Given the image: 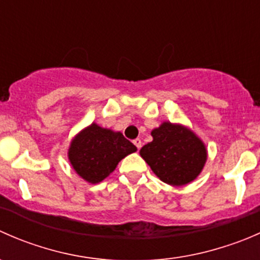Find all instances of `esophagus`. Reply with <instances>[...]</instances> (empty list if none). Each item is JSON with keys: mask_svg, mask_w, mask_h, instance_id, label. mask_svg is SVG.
Listing matches in <instances>:
<instances>
[{"mask_svg": "<svg viewBox=\"0 0 260 260\" xmlns=\"http://www.w3.org/2000/svg\"><path fill=\"white\" fill-rule=\"evenodd\" d=\"M133 143H135V146H136V147H137V148H138V149H140V148H141V147H142V141H141V140H140V138H136V140H135V141H133Z\"/></svg>", "mask_w": 260, "mask_h": 260, "instance_id": "esophagus-1", "label": "esophagus"}]
</instances>
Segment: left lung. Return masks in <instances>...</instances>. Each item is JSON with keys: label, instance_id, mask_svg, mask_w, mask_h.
<instances>
[{"label": "left lung", "instance_id": "left-lung-1", "mask_svg": "<svg viewBox=\"0 0 260 260\" xmlns=\"http://www.w3.org/2000/svg\"><path fill=\"white\" fill-rule=\"evenodd\" d=\"M151 136L153 140L141 148L140 154L159 180L171 186H185L201 174L208 149L192 129L164 122L152 129Z\"/></svg>", "mask_w": 260, "mask_h": 260}]
</instances>
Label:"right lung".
Returning <instances> with one entry per match:
<instances>
[{
    "instance_id": "add662e5",
    "label": "right lung",
    "mask_w": 260,
    "mask_h": 260,
    "mask_svg": "<svg viewBox=\"0 0 260 260\" xmlns=\"http://www.w3.org/2000/svg\"><path fill=\"white\" fill-rule=\"evenodd\" d=\"M136 151L137 147L122 133L93 122L74 136L68 149V158L84 181L99 183L114 171L125 156Z\"/></svg>"
}]
</instances>
